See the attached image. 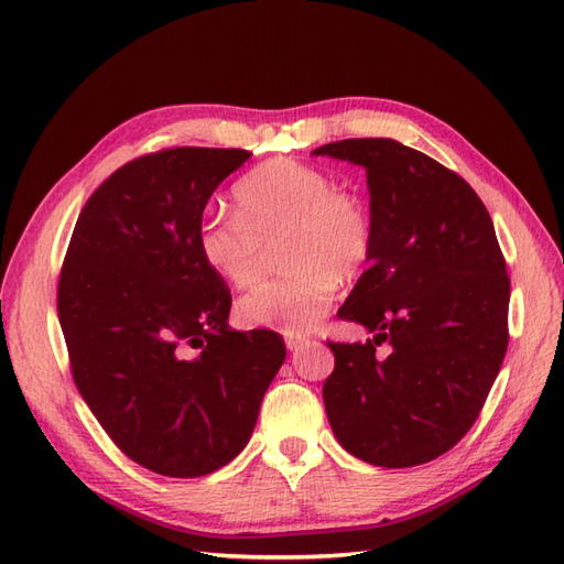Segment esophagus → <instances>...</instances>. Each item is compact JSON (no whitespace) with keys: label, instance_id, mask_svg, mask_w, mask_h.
Segmentation results:
<instances>
[{"label":"esophagus","instance_id":"esophagus-1","mask_svg":"<svg viewBox=\"0 0 564 564\" xmlns=\"http://www.w3.org/2000/svg\"><path fill=\"white\" fill-rule=\"evenodd\" d=\"M305 344H307L305 337H293V334H291V337H285V346H289L291 351H301Z\"/></svg>","mask_w":564,"mask_h":564}]
</instances>
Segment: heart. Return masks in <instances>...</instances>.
Wrapping results in <instances>:
<instances>
[{
    "mask_svg": "<svg viewBox=\"0 0 564 564\" xmlns=\"http://www.w3.org/2000/svg\"><path fill=\"white\" fill-rule=\"evenodd\" d=\"M235 215L208 213L196 227V249L220 281L254 283L269 249L281 245L283 275L237 301L247 327L303 334L325 317L339 281H354L373 254L366 203L341 191L315 166L275 158L247 172L232 188Z\"/></svg>",
    "mask_w": 564,
    "mask_h": 564,
    "instance_id": "obj_1",
    "label": "heart"
}]
</instances>
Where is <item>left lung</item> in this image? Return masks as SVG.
Wrapping results in <instances>:
<instances>
[{
    "mask_svg": "<svg viewBox=\"0 0 564 564\" xmlns=\"http://www.w3.org/2000/svg\"><path fill=\"white\" fill-rule=\"evenodd\" d=\"M315 154L364 166L373 220L370 267L337 313L373 339L329 341L332 431L370 465L429 463L470 431L507 354L511 283L492 218L463 176L398 140Z\"/></svg>",
    "mask_w": 564,
    "mask_h": 564,
    "instance_id": "1",
    "label": "left lung"
}]
</instances>
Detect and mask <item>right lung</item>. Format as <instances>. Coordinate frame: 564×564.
<instances>
[{"label": "right lung", "instance_id": "right-lung-1", "mask_svg": "<svg viewBox=\"0 0 564 564\" xmlns=\"http://www.w3.org/2000/svg\"><path fill=\"white\" fill-rule=\"evenodd\" d=\"M251 152L170 148L89 196L57 283L72 378L130 460L166 477L230 463L285 358L281 334L227 325L232 295L196 249L213 191Z\"/></svg>", "mask_w": 564, "mask_h": 564}]
</instances>
